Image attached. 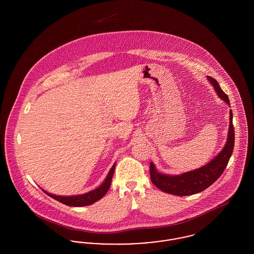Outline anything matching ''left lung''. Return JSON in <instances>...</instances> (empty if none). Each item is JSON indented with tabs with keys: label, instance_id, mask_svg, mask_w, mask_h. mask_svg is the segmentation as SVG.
<instances>
[{
	"label": "left lung",
	"instance_id": "left-lung-1",
	"mask_svg": "<svg viewBox=\"0 0 254 254\" xmlns=\"http://www.w3.org/2000/svg\"><path fill=\"white\" fill-rule=\"evenodd\" d=\"M210 85L213 86L218 96L227 103L230 107L228 95L221 89L217 81L209 76L206 77ZM234 146V127L232 125V111L230 109V126L228 138L223 149L215 157L209 161L205 166L198 169L190 170L178 175H169L159 172L155 165L150 163V178L153 185L164 192L177 196H188L199 193L221 176L226 169Z\"/></svg>",
	"mask_w": 254,
	"mask_h": 254
}]
</instances>
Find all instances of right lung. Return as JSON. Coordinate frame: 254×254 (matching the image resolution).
Here are the masks:
<instances>
[{
    "label": "right lung",
    "instance_id": "1",
    "mask_svg": "<svg viewBox=\"0 0 254 254\" xmlns=\"http://www.w3.org/2000/svg\"><path fill=\"white\" fill-rule=\"evenodd\" d=\"M115 166H116V163H114V165L109 170L106 179L102 183V185H100L95 190H90L86 193L70 195V196H61V195L49 193L47 190L43 189L42 190L45 193L48 194L51 198L57 200L58 202L63 203L64 205H69V206H85V205H91L97 202L98 200H100L101 198H103L104 195L108 192L112 177H113Z\"/></svg>",
    "mask_w": 254,
    "mask_h": 254
}]
</instances>
